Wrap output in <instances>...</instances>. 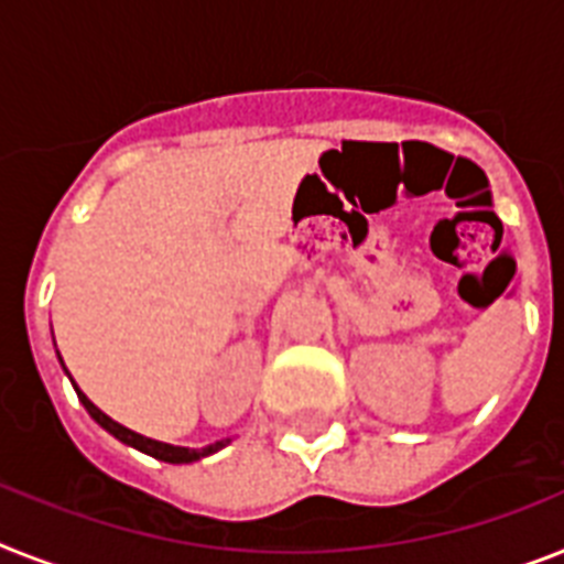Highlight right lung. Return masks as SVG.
<instances>
[{
	"label": "right lung",
	"instance_id": "obj_1",
	"mask_svg": "<svg viewBox=\"0 0 564 564\" xmlns=\"http://www.w3.org/2000/svg\"><path fill=\"white\" fill-rule=\"evenodd\" d=\"M59 362H63V360H59ZM63 369H65V366H63ZM65 375H68V371H65ZM68 377H72V375H68ZM72 383H74V380H72ZM74 392H77V398H80V403L86 406L88 415L95 417V421L100 423L106 432H111V435H115L118 441H123V444H129V446H134V449H141V453L152 455V458L166 460V464H193V460L207 458V455L218 453L221 446L230 444V441H216V444L204 446V449H189V446H172V444H161V441L143 438V435H138V432L120 426L118 421H111L106 412H100V409H97L95 403H91V400H88L86 394L80 392V389H77V383H74Z\"/></svg>",
	"mask_w": 564,
	"mask_h": 564
}]
</instances>
